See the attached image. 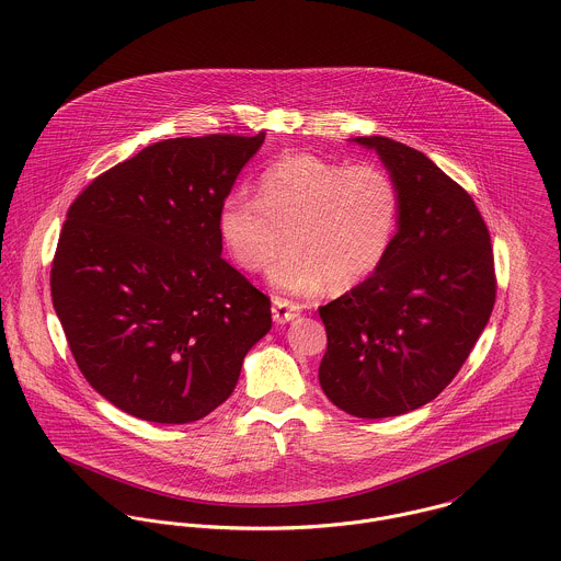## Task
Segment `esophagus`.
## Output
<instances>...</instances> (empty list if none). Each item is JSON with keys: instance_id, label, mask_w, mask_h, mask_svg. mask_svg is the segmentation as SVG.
Segmentation results:
<instances>
[{"instance_id": "obj_1", "label": "esophagus", "mask_w": 561, "mask_h": 561, "mask_svg": "<svg viewBox=\"0 0 561 561\" xmlns=\"http://www.w3.org/2000/svg\"><path fill=\"white\" fill-rule=\"evenodd\" d=\"M301 313V308L288 299H282V297H275L273 299V320L277 324H284V322H290L295 320L297 316Z\"/></svg>"}]
</instances>
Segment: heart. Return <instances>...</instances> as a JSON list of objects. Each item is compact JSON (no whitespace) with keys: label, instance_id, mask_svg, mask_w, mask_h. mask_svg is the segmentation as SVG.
Instances as JSON below:
<instances>
[{"label":"heart","instance_id":"1","mask_svg":"<svg viewBox=\"0 0 561 561\" xmlns=\"http://www.w3.org/2000/svg\"><path fill=\"white\" fill-rule=\"evenodd\" d=\"M400 221V188L378 163L290 154L271 163L257 195L230 193L219 208V234L245 271L271 266V284L313 297L329 284L351 290L387 260Z\"/></svg>","mask_w":561,"mask_h":561}]
</instances>
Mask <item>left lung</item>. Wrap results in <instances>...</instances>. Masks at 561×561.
I'll return each mask as SVG.
<instances>
[{"instance_id":"8db88e82","label":"left lung","mask_w":561,"mask_h":561,"mask_svg":"<svg viewBox=\"0 0 561 561\" xmlns=\"http://www.w3.org/2000/svg\"><path fill=\"white\" fill-rule=\"evenodd\" d=\"M374 148L400 188V221L382 266L318 308L327 398L355 417L415 411L451 382L497 295L489 228L473 197L420 150L389 137Z\"/></svg>"}]
</instances>
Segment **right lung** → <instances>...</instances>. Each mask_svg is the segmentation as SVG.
<instances>
[{
  "label": "right lung",
  "instance_id": "1",
  "mask_svg": "<svg viewBox=\"0 0 561 561\" xmlns=\"http://www.w3.org/2000/svg\"><path fill=\"white\" fill-rule=\"evenodd\" d=\"M264 133L157 141L83 188L51 299L85 380L146 422L188 424L230 398L271 299L221 257L219 208Z\"/></svg>",
  "mask_w": 561,
  "mask_h": 561
}]
</instances>
